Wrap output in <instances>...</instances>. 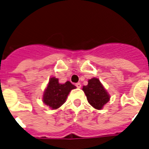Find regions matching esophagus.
Listing matches in <instances>:
<instances>
[{
    "label": "esophagus",
    "mask_w": 149,
    "mask_h": 149,
    "mask_svg": "<svg viewBox=\"0 0 149 149\" xmlns=\"http://www.w3.org/2000/svg\"><path fill=\"white\" fill-rule=\"evenodd\" d=\"M76 86H77V88H81V83H76Z\"/></svg>",
    "instance_id": "34e87169"
}]
</instances>
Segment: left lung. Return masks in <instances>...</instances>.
Returning <instances> with one entry per match:
<instances>
[{
    "instance_id": "left-lung-1",
    "label": "left lung",
    "mask_w": 149,
    "mask_h": 149,
    "mask_svg": "<svg viewBox=\"0 0 149 149\" xmlns=\"http://www.w3.org/2000/svg\"><path fill=\"white\" fill-rule=\"evenodd\" d=\"M83 90L86 95L89 103L95 109H102L104 105L109 101V94L99 79H89L88 85L83 86Z\"/></svg>"
}]
</instances>
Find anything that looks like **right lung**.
<instances>
[{
  "label": "right lung",
  "instance_id": "add662e5",
  "mask_svg": "<svg viewBox=\"0 0 149 149\" xmlns=\"http://www.w3.org/2000/svg\"><path fill=\"white\" fill-rule=\"evenodd\" d=\"M76 88L70 81L61 84L57 78L51 77L44 90L43 102L52 109H56L66 102L70 92Z\"/></svg>",
  "mask_w": 149,
  "mask_h": 149
}]
</instances>
